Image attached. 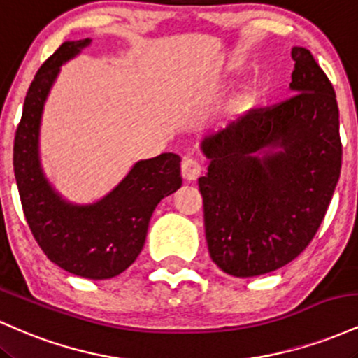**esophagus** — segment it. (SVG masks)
<instances>
[{"label": "esophagus", "instance_id": "obj_1", "mask_svg": "<svg viewBox=\"0 0 358 358\" xmlns=\"http://www.w3.org/2000/svg\"><path fill=\"white\" fill-rule=\"evenodd\" d=\"M182 175L187 180H196L202 175V163L195 158H187L182 163Z\"/></svg>", "mask_w": 358, "mask_h": 358}]
</instances>
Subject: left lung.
<instances>
[{"label": "left lung", "instance_id": "8db88e82", "mask_svg": "<svg viewBox=\"0 0 358 358\" xmlns=\"http://www.w3.org/2000/svg\"><path fill=\"white\" fill-rule=\"evenodd\" d=\"M293 96L252 109L202 143L199 178L208 252L224 273L276 271L313 241L342 168L335 89L310 50L294 47ZM281 145L259 159L257 150Z\"/></svg>", "mask_w": 358, "mask_h": 358}]
</instances>
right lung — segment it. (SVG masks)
Masks as SVG:
<instances>
[{
  "instance_id": "add662e5",
  "label": "right lung",
  "mask_w": 358,
  "mask_h": 358,
  "mask_svg": "<svg viewBox=\"0 0 358 358\" xmlns=\"http://www.w3.org/2000/svg\"><path fill=\"white\" fill-rule=\"evenodd\" d=\"M89 43H62L38 69L16 127L13 168L24 219L45 256L76 276L109 279L136 261L156 205L182 187V158L163 153L138 162L108 196L85 207L64 202L52 190L38 162L40 117L60 65Z\"/></svg>"
}]
</instances>
